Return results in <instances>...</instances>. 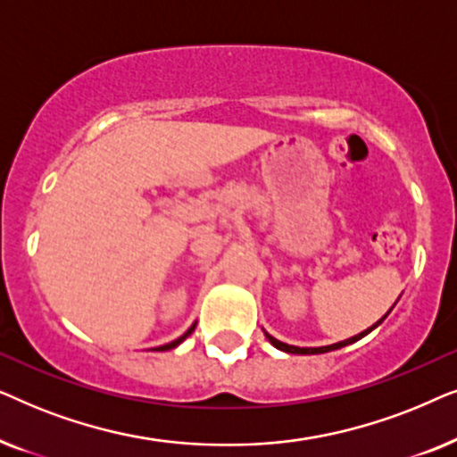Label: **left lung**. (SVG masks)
<instances>
[{"label": "left lung", "mask_w": 457, "mask_h": 457, "mask_svg": "<svg viewBox=\"0 0 457 457\" xmlns=\"http://www.w3.org/2000/svg\"><path fill=\"white\" fill-rule=\"evenodd\" d=\"M386 314H389V312H386ZM385 314V316H386ZM385 316L380 318V320L377 322V324H372L370 328H366L364 333H360V335H355V337H352V339H345V341H339V343H333V345H327V347H295V345H287V343H283V341H278V339H274L272 335H268L266 330H264V335H266V339L272 343L274 347L277 349H280V352H287V353H297V355H310V353H327V352H333V349H339V347H345V345H349V343H355L358 339H361V337H366L368 333H370V330H374L378 327L380 322L385 320Z\"/></svg>", "instance_id": "1"}]
</instances>
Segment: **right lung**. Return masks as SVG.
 <instances>
[{
	"instance_id": "right-lung-1",
	"label": "right lung",
	"mask_w": 457,
	"mask_h": 457,
	"mask_svg": "<svg viewBox=\"0 0 457 457\" xmlns=\"http://www.w3.org/2000/svg\"><path fill=\"white\" fill-rule=\"evenodd\" d=\"M193 330H195V324H193V327H191L189 330H187L185 335H180L179 339H174V341H170V343H166V345H160V347H155L154 352H168V349H174V347H177V345H180V343H183V341L187 339V337H189V335L193 333Z\"/></svg>"
}]
</instances>
